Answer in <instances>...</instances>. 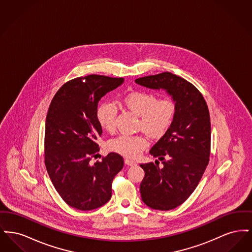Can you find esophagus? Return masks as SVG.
<instances>
[{
  "mask_svg": "<svg viewBox=\"0 0 252 252\" xmlns=\"http://www.w3.org/2000/svg\"><path fill=\"white\" fill-rule=\"evenodd\" d=\"M125 163H126L127 166H133V165L136 164L135 161H133L131 159H128V158H126V159H125Z\"/></svg>",
  "mask_w": 252,
  "mask_h": 252,
  "instance_id": "obj_1",
  "label": "esophagus"
}]
</instances>
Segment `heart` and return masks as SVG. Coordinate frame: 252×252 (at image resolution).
Returning <instances> with one entry per match:
<instances>
[{
	"label": "heart",
	"mask_w": 252,
	"mask_h": 252,
	"mask_svg": "<svg viewBox=\"0 0 252 252\" xmlns=\"http://www.w3.org/2000/svg\"><path fill=\"white\" fill-rule=\"evenodd\" d=\"M124 107L140 116L139 128L148 136L158 139L164 136L175 119L177 106L170 96L158 98L152 92L131 91L122 97ZM96 118L100 126L108 133L116 129L117 108L104 102L99 105ZM147 139L142 135H120L108 141V150L122 156L134 158L147 146Z\"/></svg>",
	"instance_id": "b5f03b06"
}]
</instances>
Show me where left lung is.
<instances>
[{
    "mask_svg": "<svg viewBox=\"0 0 252 252\" xmlns=\"http://www.w3.org/2000/svg\"><path fill=\"white\" fill-rule=\"evenodd\" d=\"M136 83L164 89L177 111L168 131L149 151L163 164H141L144 178L141 196L148 207L169 211L183 203L203 176L211 155V119L201 93L186 79L164 72L140 77ZM158 162V160H156Z\"/></svg>",
    "mask_w": 252,
    "mask_h": 252,
    "instance_id": "1",
    "label": "left lung"
}]
</instances>
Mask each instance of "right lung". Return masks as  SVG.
Masks as SVG:
<instances>
[{
	"mask_svg": "<svg viewBox=\"0 0 252 252\" xmlns=\"http://www.w3.org/2000/svg\"><path fill=\"white\" fill-rule=\"evenodd\" d=\"M124 82L122 77L90 74L60 87L45 122L44 157L51 181L61 198L77 210L91 211L111 197L114 177L124 167L123 157L109 153L93 163L102 135L98 102Z\"/></svg>",
	"mask_w": 252,
	"mask_h": 252,
	"instance_id": "1",
	"label": "right lung"
}]
</instances>
